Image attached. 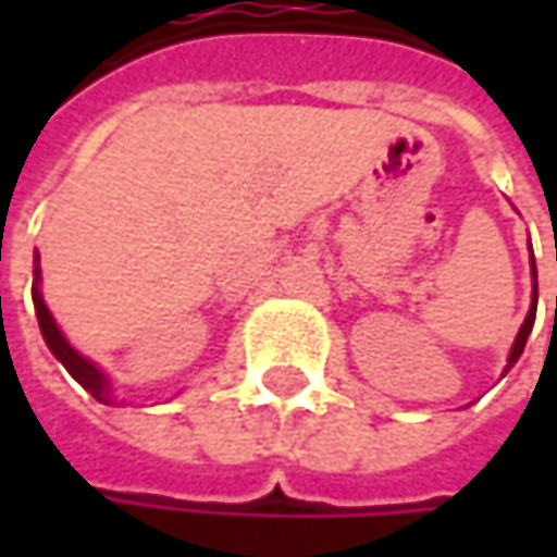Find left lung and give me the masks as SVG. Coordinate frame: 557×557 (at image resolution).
Wrapping results in <instances>:
<instances>
[{"mask_svg": "<svg viewBox=\"0 0 557 557\" xmlns=\"http://www.w3.org/2000/svg\"><path fill=\"white\" fill-rule=\"evenodd\" d=\"M530 267H533V304H530V312H527V319H524V325H521V332H518V337H515V344H511V354H508V362H505V369L503 374L521 359V354H524V344H527V337H530V332H533V322H536V263H533V250H530Z\"/></svg>", "mask_w": 557, "mask_h": 557, "instance_id": "8db88e82", "label": "left lung"}]
</instances>
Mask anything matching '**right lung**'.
<instances>
[{"label":"right lung","instance_id":"right-lung-1","mask_svg":"<svg viewBox=\"0 0 557 557\" xmlns=\"http://www.w3.org/2000/svg\"><path fill=\"white\" fill-rule=\"evenodd\" d=\"M39 282H42V269H39V257H36V269H33V307H36V319H39V332L46 337V344H49V350L52 356L67 369V372L74 374L76 384H83L89 394L96 396L98 403H114V387H111V377L98 369L92 359H86V356L79 354L71 347V341L64 337V332L58 329V322H54V315L46 307V300H42V290H39Z\"/></svg>","mask_w":557,"mask_h":557}]
</instances>
